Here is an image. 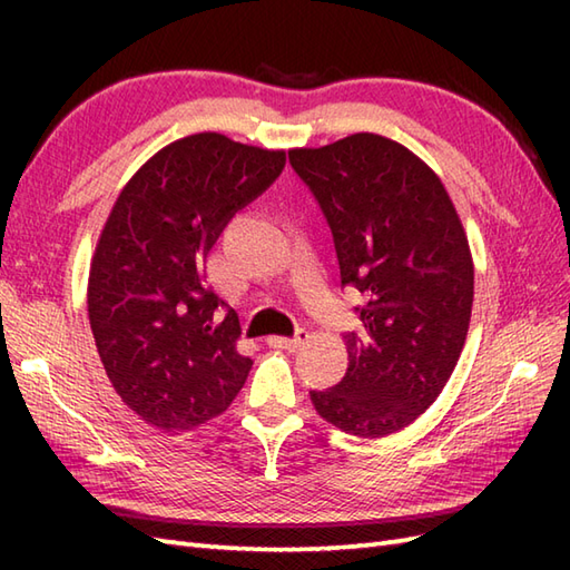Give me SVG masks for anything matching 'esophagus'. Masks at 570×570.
<instances>
[{
  "label": "esophagus",
  "instance_id": "obj_1",
  "mask_svg": "<svg viewBox=\"0 0 570 570\" xmlns=\"http://www.w3.org/2000/svg\"><path fill=\"white\" fill-rule=\"evenodd\" d=\"M306 331H298L294 337H282V335H272L266 337V345L269 347H276V350H288V353H294V350H298L301 345L306 343Z\"/></svg>",
  "mask_w": 570,
  "mask_h": 570
}]
</instances>
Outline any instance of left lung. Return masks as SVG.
I'll return each mask as SVG.
<instances>
[{
    "label": "left lung",
    "instance_id": "8db88e82",
    "mask_svg": "<svg viewBox=\"0 0 570 570\" xmlns=\"http://www.w3.org/2000/svg\"><path fill=\"white\" fill-rule=\"evenodd\" d=\"M331 225L341 284L365 296L347 333V372L311 392L345 433L382 439L426 411L463 353L475 269L441 178L399 141L370 131L288 151Z\"/></svg>",
    "mask_w": 570,
    "mask_h": 570
}]
</instances>
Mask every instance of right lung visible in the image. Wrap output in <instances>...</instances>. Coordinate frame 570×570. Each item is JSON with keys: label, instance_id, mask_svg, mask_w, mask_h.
Wrapping results in <instances>:
<instances>
[{"label": "right lung", "instance_id": "right-lung-1", "mask_svg": "<svg viewBox=\"0 0 570 570\" xmlns=\"http://www.w3.org/2000/svg\"><path fill=\"white\" fill-rule=\"evenodd\" d=\"M286 151L200 131L156 151L119 193L88 278V316L115 392L151 426L223 414L252 360L237 313L205 286V257L235 213L284 171Z\"/></svg>", "mask_w": 570, "mask_h": 570}]
</instances>
